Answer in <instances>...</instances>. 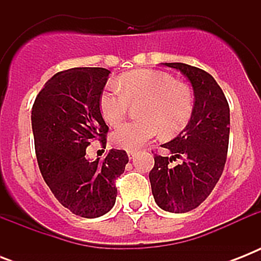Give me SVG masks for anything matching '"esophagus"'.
Masks as SVG:
<instances>
[{
	"label": "esophagus",
	"instance_id": "34e87169",
	"mask_svg": "<svg viewBox=\"0 0 261 261\" xmlns=\"http://www.w3.org/2000/svg\"><path fill=\"white\" fill-rule=\"evenodd\" d=\"M127 154H128L130 159H134L135 154H137V150H127Z\"/></svg>",
	"mask_w": 261,
	"mask_h": 261
}]
</instances>
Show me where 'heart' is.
I'll use <instances>...</instances> for the list:
<instances>
[{
	"instance_id": "b5f03b06",
	"label": "heart",
	"mask_w": 261,
	"mask_h": 261,
	"mask_svg": "<svg viewBox=\"0 0 261 261\" xmlns=\"http://www.w3.org/2000/svg\"><path fill=\"white\" fill-rule=\"evenodd\" d=\"M141 102L139 120L123 124L112 134V142L128 150L138 149L163 131L172 137L184 130L194 114V93L173 75L159 70L141 69L119 79V88L108 85L98 98L102 118L118 126L126 118L130 104Z\"/></svg>"
}]
</instances>
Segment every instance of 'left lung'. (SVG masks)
<instances>
[{"label": "left lung", "instance_id": "8db88e82", "mask_svg": "<svg viewBox=\"0 0 261 261\" xmlns=\"http://www.w3.org/2000/svg\"><path fill=\"white\" fill-rule=\"evenodd\" d=\"M194 88V114L187 127L164 143L171 157L154 154L149 173L155 203L171 213L194 210L211 194L223 172L229 147L230 110L223 90L213 75L199 67L173 62ZM176 158L182 164L172 166Z\"/></svg>", "mask_w": 261, "mask_h": 261}]
</instances>
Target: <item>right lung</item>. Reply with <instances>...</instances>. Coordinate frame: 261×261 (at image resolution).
Returning <instances> with one entry per match:
<instances>
[{
	"label": "right lung",
	"instance_id": "obj_1",
	"mask_svg": "<svg viewBox=\"0 0 261 261\" xmlns=\"http://www.w3.org/2000/svg\"><path fill=\"white\" fill-rule=\"evenodd\" d=\"M110 70L74 67L48 80L35 98L31 120L35 153L51 192L75 215L96 218L114 207L115 180L128 155L111 149L104 160L87 159V147L100 141L106 149L108 126L98 108Z\"/></svg>",
	"mask_w": 261,
	"mask_h": 261
}]
</instances>
